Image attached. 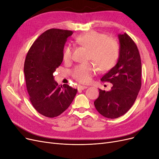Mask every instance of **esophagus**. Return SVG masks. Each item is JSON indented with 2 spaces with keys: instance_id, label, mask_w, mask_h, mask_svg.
I'll list each match as a JSON object with an SVG mask.
<instances>
[{
  "instance_id": "esophagus-1",
  "label": "esophagus",
  "mask_w": 159,
  "mask_h": 159,
  "mask_svg": "<svg viewBox=\"0 0 159 159\" xmlns=\"http://www.w3.org/2000/svg\"><path fill=\"white\" fill-rule=\"evenodd\" d=\"M86 88H88V86H86V85H79V87H78L79 90H83Z\"/></svg>"
}]
</instances>
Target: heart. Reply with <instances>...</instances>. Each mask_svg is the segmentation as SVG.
<instances>
[{
    "mask_svg": "<svg viewBox=\"0 0 159 159\" xmlns=\"http://www.w3.org/2000/svg\"><path fill=\"white\" fill-rule=\"evenodd\" d=\"M78 44L88 49V59L94 61L100 71H107L116 64L119 56L118 42L103 33L89 31L82 33L75 38ZM72 48L66 45L62 52V58L65 62L71 60ZM97 70L95 66L91 62L75 66L71 71L73 78L81 84H87L91 81Z\"/></svg>",
    "mask_w": 159,
    "mask_h": 159,
    "instance_id": "b5f03b06",
    "label": "heart"
}]
</instances>
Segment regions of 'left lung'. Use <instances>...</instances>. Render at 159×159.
Returning a JSON list of instances; mask_svg holds the SVG:
<instances>
[{"label": "left lung", "mask_w": 159, "mask_h": 159, "mask_svg": "<svg viewBox=\"0 0 159 159\" xmlns=\"http://www.w3.org/2000/svg\"><path fill=\"white\" fill-rule=\"evenodd\" d=\"M120 50L117 64L101 78L113 86L109 91L99 89L95 107L103 116L116 119L133 106L141 88V60L138 48L126 33L118 35Z\"/></svg>", "instance_id": "obj_1"}]
</instances>
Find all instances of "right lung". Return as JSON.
Listing matches in <instances>:
<instances>
[{"mask_svg": "<svg viewBox=\"0 0 159 159\" xmlns=\"http://www.w3.org/2000/svg\"><path fill=\"white\" fill-rule=\"evenodd\" d=\"M73 32L52 28L38 37L28 50L24 66L30 100L37 111L53 118L61 114L73 102L78 89L60 86L53 73L61 65L67 38Z\"/></svg>", "mask_w": 159, "mask_h": 159, "instance_id": "right-lung-1", "label": "right lung"}]
</instances>
